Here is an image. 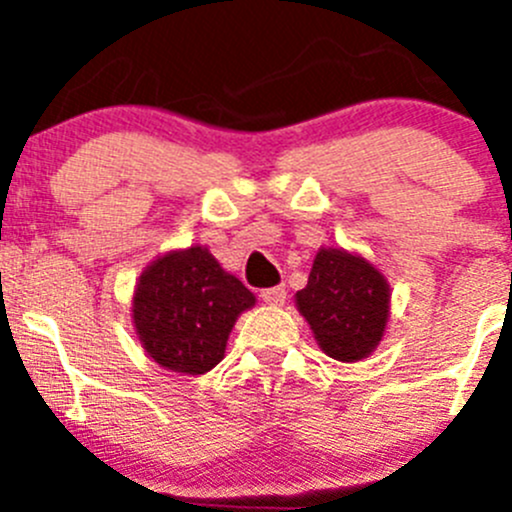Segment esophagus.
<instances>
[{
  "instance_id": "1",
  "label": "esophagus",
  "mask_w": 512,
  "mask_h": 512,
  "mask_svg": "<svg viewBox=\"0 0 512 512\" xmlns=\"http://www.w3.org/2000/svg\"><path fill=\"white\" fill-rule=\"evenodd\" d=\"M262 302L272 304V307H280V304H285L287 299V289L285 287H270V289H262Z\"/></svg>"
}]
</instances>
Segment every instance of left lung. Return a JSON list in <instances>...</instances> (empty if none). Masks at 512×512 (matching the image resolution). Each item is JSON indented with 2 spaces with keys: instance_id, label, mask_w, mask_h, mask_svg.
Segmentation results:
<instances>
[{
  "instance_id": "8db88e82",
  "label": "left lung",
  "mask_w": 512,
  "mask_h": 512,
  "mask_svg": "<svg viewBox=\"0 0 512 512\" xmlns=\"http://www.w3.org/2000/svg\"><path fill=\"white\" fill-rule=\"evenodd\" d=\"M319 349L337 361H359L379 347L389 322L386 277L361 255L322 247L307 287L294 294Z\"/></svg>"
}]
</instances>
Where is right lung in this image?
I'll use <instances>...</instances> for the list:
<instances>
[{
  "instance_id": "add662e5",
  "label": "right lung",
  "mask_w": 512,
  "mask_h": 512,
  "mask_svg": "<svg viewBox=\"0 0 512 512\" xmlns=\"http://www.w3.org/2000/svg\"><path fill=\"white\" fill-rule=\"evenodd\" d=\"M250 307L255 294L208 247L195 245L143 270L133 292V327L163 369L198 376L223 361L235 319Z\"/></svg>"
}]
</instances>
